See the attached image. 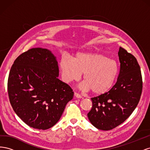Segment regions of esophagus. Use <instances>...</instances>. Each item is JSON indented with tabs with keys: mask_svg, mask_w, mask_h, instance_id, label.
Instances as JSON below:
<instances>
[{
	"mask_svg": "<svg viewBox=\"0 0 150 150\" xmlns=\"http://www.w3.org/2000/svg\"><path fill=\"white\" fill-rule=\"evenodd\" d=\"M74 96L77 98H82V96H81L79 94L77 93H74Z\"/></svg>",
	"mask_w": 150,
	"mask_h": 150,
	"instance_id": "esophagus-1",
	"label": "esophagus"
}]
</instances>
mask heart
<instances>
[{
    "instance_id": "heart-1",
    "label": "heart",
    "mask_w": 150,
    "mask_h": 150,
    "mask_svg": "<svg viewBox=\"0 0 150 150\" xmlns=\"http://www.w3.org/2000/svg\"><path fill=\"white\" fill-rule=\"evenodd\" d=\"M60 70L65 83L78 81L84 74L85 91L91 90L93 94L106 93L114 85L118 74L117 62L101 53L93 52H78L72 59L62 57Z\"/></svg>"
}]
</instances>
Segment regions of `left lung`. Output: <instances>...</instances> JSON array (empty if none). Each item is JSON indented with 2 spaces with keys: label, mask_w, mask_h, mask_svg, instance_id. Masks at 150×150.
Masks as SVG:
<instances>
[{
  "label": "left lung",
  "mask_w": 150,
  "mask_h": 150,
  "mask_svg": "<svg viewBox=\"0 0 150 150\" xmlns=\"http://www.w3.org/2000/svg\"><path fill=\"white\" fill-rule=\"evenodd\" d=\"M120 70L116 84L108 92L91 98L89 121L101 130H110L122 123L137 108L142 92L143 81L137 59L120 47Z\"/></svg>",
  "instance_id": "8db88e82"
}]
</instances>
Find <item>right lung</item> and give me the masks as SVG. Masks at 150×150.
Listing matches in <instances>:
<instances>
[{"label":"right lung","mask_w":150,"mask_h":150,"mask_svg":"<svg viewBox=\"0 0 150 150\" xmlns=\"http://www.w3.org/2000/svg\"><path fill=\"white\" fill-rule=\"evenodd\" d=\"M58 76L56 57L47 49H30L13 62L7 83L10 103L31 128L45 130L55 125L73 98L72 89Z\"/></svg>","instance_id":"add662e5"}]
</instances>
